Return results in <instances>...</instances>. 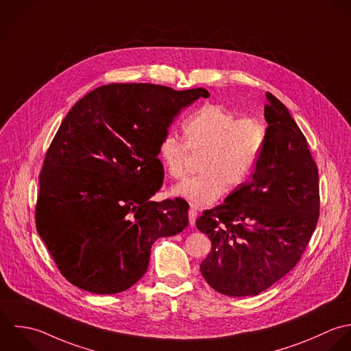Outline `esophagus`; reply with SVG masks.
Returning a JSON list of instances; mask_svg holds the SVG:
<instances>
[{"instance_id":"34e87169","label":"esophagus","mask_w":351,"mask_h":351,"mask_svg":"<svg viewBox=\"0 0 351 351\" xmlns=\"http://www.w3.org/2000/svg\"><path fill=\"white\" fill-rule=\"evenodd\" d=\"M188 217H189V223L191 226H193L196 223V219H197V211L195 207H191L189 211H188Z\"/></svg>"}]
</instances>
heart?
<instances>
[{"instance_id": "1", "label": "heart", "mask_w": 351, "mask_h": 351, "mask_svg": "<svg viewBox=\"0 0 351 351\" xmlns=\"http://www.w3.org/2000/svg\"><path fill=\"white\" fill-rule=\"evenodd\" d=\"M184 141L173 134L162 137L158 158L173 178L186 173L188 151L203 154L202 174L173 188V195L196 207L214 204L228 188L234 189L252 176L265 143V129L258 119L238 118L219 105H204L182 123Z\"/></svg>"}]
</instances>
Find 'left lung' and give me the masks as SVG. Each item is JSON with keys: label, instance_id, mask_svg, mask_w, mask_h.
<instances>
[{"label": "left lung", "instance_id": "1", "mask_svg": "<svg viewBox=\"0 0 351 351\" xmlns=\"http://www.w3.org/2000/svg\"><path fill=\"white\" fill-rule=\"evenodd\" d=\"M265 143L250 182L196 221L211 239L200 264L207 283L225 295H256L300 261L316 229L319 170L306 137L287 108L267 93Z\"/></svg>", "mask_w": 351, "mask_h": 351}]
</instances>
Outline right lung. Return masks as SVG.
Segmentation results:
<instances>
[{
  "mask_svg": "<svg viewBox=\"0 0 351 351\" xmlns=\"http://www.w3.org/2000/svg\"><path fill=\"white\" fill-rule=\"evenodd\" d=\"M204 88L114 83L82 98L61 122L39 174L36 230L60 272L94 294L132 287L152 243L182 232L188 203L151 197L163 184L158 145Z\"/></svg>",
  "mask_w": 351,
  "mask_h": 351,
  "instance_id": "1",
  "label": "right lung"
}]
</instances>
